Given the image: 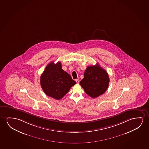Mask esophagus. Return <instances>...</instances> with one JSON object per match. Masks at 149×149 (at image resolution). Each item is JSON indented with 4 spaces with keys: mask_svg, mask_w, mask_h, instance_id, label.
Segmentation results:
<instances>
[{
    "mask_svg": "<svg viewBox=\"0 0 149 149\" xmlns=\"http://www.w3.org/2000/svg\"><path fill=\"white\" fill-rule=\"evenodd\" d=\"M76 82H77V84H79V80L78 79H77L75 80Z\"/></svg>",
    "mask_w": 149,
    "mask_h": 149,
    "instance_id": "1",
    "label": "esophagus"
}]
</instances>
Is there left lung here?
I'll use <instances>...</instances> for the list:
<instances>
[{"mask_svg": "<svg viewBox=\"0 0 149 149\" xmlns=\"http://www.w3.org/2000/svg\"><path fill=\"white\" fill-rule=\"evenodd\" d=\"M109 81L108 73L96 64L87 67L80 84L88 96L95 98L106 92Z\"/></svg>", "mask_w": 149, "mask_h": 149, "instance_id": "8db88e82", "label": "left lung"}]
</instances>
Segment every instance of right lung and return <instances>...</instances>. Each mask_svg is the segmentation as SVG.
Instances as JSON below:
<instances>
[{
  "instance_id": "obj_1",
  "label": "right lung",
  "mask_w": 149,
  "mask_h": 149,
  "mask_svg": "<svg viewBox=\"0 0 149 149\" xmlns=\"http://www.w3.org/2000/svg\"><path fill=\"white\" fill-rule=\"evenodd\" d=\"M76 84L70 74L63 70L61 62L49 63L40 77L43 92L57 100L61 99Z\"/></svg>"
}]
</instances>
